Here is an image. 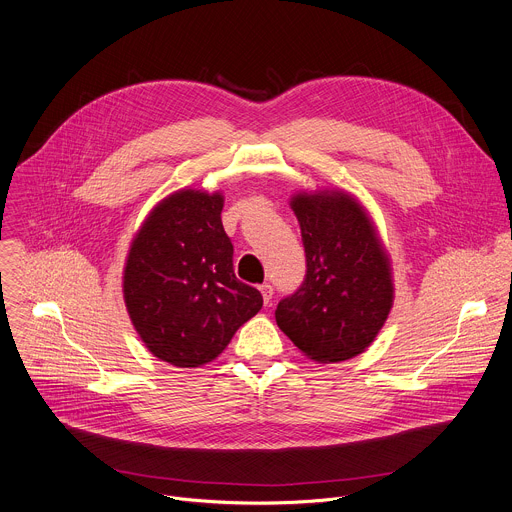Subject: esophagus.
<instances>
[{
  "mask_svg": "<svg viewBox=\"0 0 512 512\" xmlns=\"http://www.w3.org/2000/svg\"><path fill=\"white\" fill-rule=\"evenodd\" d=\"M260 292H262L264 304H270V302H272V296H274V286L268 284V282H264V284L260 286Z\"/></svg>",
  "mask_w": 512,
  "mask_h": 512,
  "instance_id": "obj_1",
  "label": "esophagus"
}]
</instances>
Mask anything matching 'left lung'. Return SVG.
<instances>
[{"mask_svg": "<svg viewBox=\"0 0 512 512\" xmlns=\"http://www.w3.org/2000/svg\"><path fill=\"white\" fill-rule=\"evenodd\" d=\"M292 210L306 274L278 302L276 322L312 360H348L374 340L390 312L388 258L364 208L348 194H300Z\"/></svg>", "mask_w": 512, "mask_h": 512, "instance_id": "left-lung-1", "label": "left lung"}]
</instances>
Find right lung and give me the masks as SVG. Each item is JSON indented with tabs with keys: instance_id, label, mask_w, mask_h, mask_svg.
Wrapping results in <instances>:
<instances>
[{
	"instance_id": "obj_1",
	"label": "right lung",
	"mask_w": 512,
	"mask_h": 512,
	"mask_svg": "<svg viewBox=\"0 0 512 512\" xmlns=\"http://www.w3.org/2000/svg\"><path fill=\"white\" fill-rule=\"evenodd\" d=\"M222 196L182 190L144 222L124 270L130 318L148 350L180 368L214 360L262 308V294L234 274Z\"/></svg>"
}]
</instances>
